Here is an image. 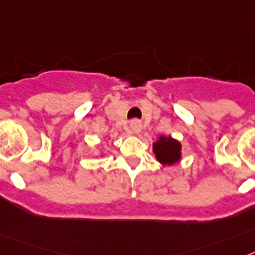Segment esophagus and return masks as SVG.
<instances>
[{
	"mask_svg": "<svg viewBox=\"0 0 255 255\" xmlns=\"http://www.w3.org/2000/svg\"><path fill=\"white\" fill-rule=\"evenodd\" d=\"M130 129H131L132 132H139L140 129H142V125H140L139 121H132L131 124H130Z\"/></svg>",
	"mask_w": 255,
	"mask_h": 255,
	"instance_id": "34e87169",
	"label": "esophagus"
}]
</instances>
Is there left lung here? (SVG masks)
Here are the masks:
<instances>
[{
    "label": "left lung",
    "mask_w": 255,
    "mask_h": 255,
    "mask_svg": "<svg viewBox=\"0 0 255 255\" xmlns=\"http://www.w3.org/2000/svg\"><path fill=\"white\" fill-rule=\"evenodd\" d=\"M181 146L177 140L172 139L170 136L165 138L161 136L156 143H153V152L156 155L157 160L161 164L170 165L180 160Z\"/></svg>",
    "instance_id": "8db88e82"
}]
</instances>
